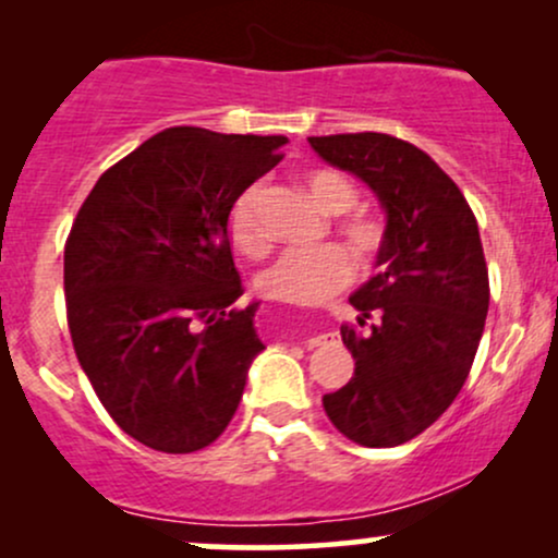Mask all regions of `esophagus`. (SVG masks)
<instances>
[{"label": "esophagus", "mask_w": 558, "mask_h": 558, "mask_svg": "<svg viewBox=\"0 0 558 558\" xmlns=\"http://www.w3.org/2000/svg\"><path fill=\"white\" fill-rule=\"evenodd\" d=\"M332 341H336V336H332V332H319V336L306 338L304 345H306V349H317V345H325V343H332Z\"/></svg>", "instance_id": "esophagus-1"}]
</instances>
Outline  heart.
<instances>
[{
	"label": "heart",
	"instance_id": "heart-1",
	"mask_svg": "<svg viewBox=\"0 0 558 558\" xmlns=\"http://www.w3.org/2000/svg\"><path fill=\"white\" fill-rule=\"evenodd\" d=\"M304 189L325 215H343L356 202V189L338 170H310L304 175ZM262 196H265V191H262L259 183L248 185L235 198L228 217L230 241L246 257H262L270 246L265 222H262ZM338 230L349 241V246L354 248L356 257L367 262L375 259L380 254L383 243H386V226H383L380 217L373 215L345 217ZM351 272H354V267H351L349 254L336 243L301 248V252H286L283 257L259 275V291L267 299L283 301V304L315 306L323 299H328L330 293L349 286Z\"/></svg>",
	"mask_w": 558,
	"mask_h": 558
}]
</instances>
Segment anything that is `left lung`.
I'll use <instances>...</instances> for the list:
<instances>
[{
    "mask_svg": "<svg viewBox=\"0 0 558 558\" xmlns=\"http://www.w3.org/2000/svg\"><path fill=\"white\" fill-rule=\"evenodd\" d=\"M312 149L351 172L386 213L377 275L351 293L356 332L341 325L354 377L323 396L332 425L367 448L412 440L451 407L488 317V267L459 185L425 151L386 133L312 136Z\"/></svg>",
    "mask_w": 558,
    "mask_h": 558,
    "instance_id": "left-lung-1",
    "label": "left lung"
}]
</instances>
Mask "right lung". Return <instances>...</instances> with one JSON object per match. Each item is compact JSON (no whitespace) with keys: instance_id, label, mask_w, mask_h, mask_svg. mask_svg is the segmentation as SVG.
I'll return each instance as SVG.
<instances>
[{"instance_id":"right-lung-1","label":"right lung","mask_w":558,"mask_h":558,"mask_svg":"<svg viewBox=\"0 0 558 558\" xmlns=\"http://www.w3.org/2000/svg\"><path fill=\"white\" fill-rule=\"evenodd\" d=\"M286 136L168 128L96 181L65 243L75 356L123 430L165 453L222 435L265 349L228 217Z\"/></svg>"}]
</instances>
